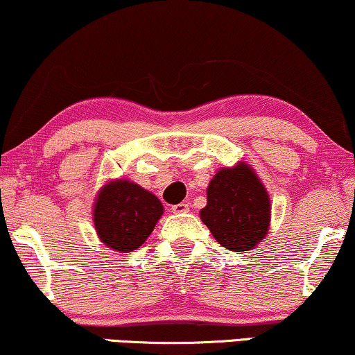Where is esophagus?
<instances>
[{"mask_svg": "<svg viewBox=\"0 0 355 355\" xmlns=\"http://www.w3.org/2000/svg\"><path fill=\"white\" fill-rule=\"evenodd\" d=\"M172 211L175 214H183V213H188V211H190V206H188L187 203H178V205L172 206Z\"/></svg>", "mask_w": 355, "mask_h": 355, "instance_id": "esophagus-1", "label": "esophagus"}]
</instances>
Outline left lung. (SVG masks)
I'll return each mask as SVG.
<instances>
[{
    "label": "left lung",
    "instance_id": "obj_1",
    "mask_svg": "<svg viewBox=\"0 0 355 355\" xmlns=\"http://www.w3.org/2000/svg\"><path fill=\"white\" fill-rule=\"evenodd\" d=\"M206 206L200 218L223 248L250 250L270 230V195L245 162L219 168L206 188Z\"/></svg>",
    "mask_w": 355,
    "mask_h": 355
}]
</instances>
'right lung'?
<instances>
[{"instance_id": "obj_1", "label": "right lung", "mask_w": 355, "mask_h": 355, "mask_svg": "<svg viewBox=\"0 0 355 355\" xmlns=\"http://www.w3.org/2000/svg\"><path fill=\"white\" fill-rule=\"evenodd\" d=\"M164 214L154 193L125 178L107 180L93 203V224L106 248L132 252L144 244Z\"/></svg>"}]
</instances>
